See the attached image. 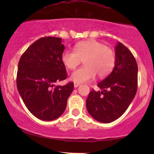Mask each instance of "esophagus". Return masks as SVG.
<instances>
[{"label":"esophagus","instance_id":"esophagus-1","mask_svg":"<svg viewBox=\"0 0 154 154\" xmlns=\"http://www.w3.org/2000/svg\"><path fill=\"white\" fill-rule=\"evenodd\" d=\"M79 85H80V84H79V83H78V82H75V83H74V87H75V88H77Z\"/></svg>","mask_w":154,"mask_h":154}]
</instances>
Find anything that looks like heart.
Returning a JSON list of instances; mask_svg holds the SVG:
<instances>
[{
	"instance_id": "b5f03b06",
	"label": "heart",
	"mask_w": 154,
	"mask_h": 154,
	"mask_svg": "<svg viewBox=\"0 0 154 154\" xmlns=\"http://www.w3.org/2000/svg\"><path fill=\"white\" fill-rule=\"evenodd\" d=\"M82 60L85 66L71 75L72 80L78 83L88 82L96 75L99 77L107 76L115 64V55L110 48L92 39L79 42L74 51L65 50L61 54V61L69 69H75Z\"/></svg>"
}]
</instances>
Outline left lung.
<instances>
[{"label": "left lung", "instance_id": "1", "mask_svg": "<svg viewBox=\"0 0 154 154\" xmlns=\"http://www.w3.org/2000/svg\"><path fill=\"white\" fill-rule=\"evenodd\" d=\"M97 85L101 91L92 90L86 100L88 113L100 122L115 121L128 109L137 89V62L122 43L119 42L115 47L113 71Z\"/></svg>", "mask_w": 154, "mask_h": 154}]
</instances>
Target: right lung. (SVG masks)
I'll use <instances>...</instances> for the list:
<instances>
[{"mask_svg":"<svg viewBox=\"0 0 154 154\" xmlns=\"http://www.w3.org/2000/svg\"><path fill=\"white\" fill-rule=\"evenodd\" d=\"M65 47L61 38L38 39L21 56L17 85L19 93L32 114L43 121H52L64 112L74 83L63 86L56 82L65 79L67 74L61 54Z\"/></svg>","mask_w":154,"mask_h":154,"instance_id":"right-lung-1","label":"right lung"}]
</instances>
